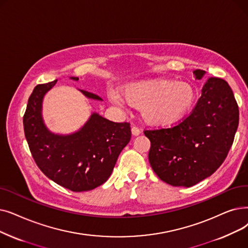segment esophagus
I'll use <instances>...</instances> for the list:
<instances>
[{
	"label": "esophagus",
	"mask_w": 248,
	"mask_h": 248,
	"mask_svg": "<svg viewBox=\"0 0 248 248\" xmlns=\"http://www.w3.org/2000/svg\"><path fill=\"white\" fill-rule=\"evenodd\" d=\"M141 133H142V132H141V130H140L139 127H137V126H135V125L132 127V134H133L134 136H139Z\"/></svg>",
	"instance_id": "34e87169"
}]
</instances>
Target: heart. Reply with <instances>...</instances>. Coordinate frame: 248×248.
Here are the masks:
<instances>
[{"label": "heart", "mask_w": 248, "mask_h": 248, "mask_svg": "<svg viewBox=\"0 0 248 248\" xmlns=\"http://www.w3.org/2000/svg\"><path fill=\"white\" fill-rule=\"evenodd\" d=\"M124 96L111 92L110 101L120 107L126 103L141 107L144 120L153 124H167L184 115L195 98L190 86L168 79L149 80L127 85Z\"/></svg>", "instance_id": "heart-1"}]
</instances>
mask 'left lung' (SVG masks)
Segmentation results:
<instances>
[{
	"label": "left lung",
	"mask_w": 248,
	"mask_h": 248,
	"mask_svg": "<svg viewBox=\"0 0 248 248\" xmlns=\"http://www.w3.org/2000/svg\"><path fill=\"white\" fill-rule=\"evenodd\" d=\"M193 74L201 80L206 71L196 70ZM238 124V105L230 86L211 77L203 84L190 115L172 127L145 131L151 141V167L172 186H195L224 162Z\"/></svg>",
	"instance_id": "obj_1"
}]
</instances>
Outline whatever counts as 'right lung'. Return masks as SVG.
<instances>
[{
    "mask_svg": "<svg viewBox=\"0 0 248 248\" xmlns=\"http://www.w3.org/2000/svg\"><path fill=\"white\" fill-rule=\"evenodd\" d=\"M57 81L37 85L30 95L23 117L27 143L35 163L49 179L72 191L91 190L112 173L118 156L131 140V126L92 112L77 132H50L42 117V102ZM80 91L87 98L102 101L98 95Z\"/></svg>",
    "mask_w": 248,
    "mask_h": 248,
    "instance_id": "1",
    "label": "right lung"
}]
</instances>
